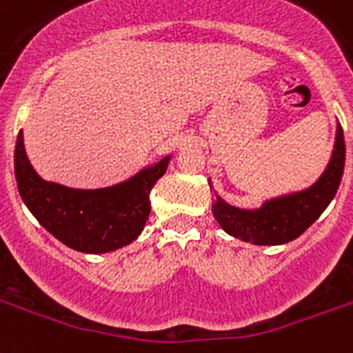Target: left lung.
Instances as JSON below:
<instances>
[{
  "label": "left lung",
  "instance_id": "left-lung-1",
  "mask_svg": "<svg viewBox=\"0 0 353 353\" xmlns=\"http://www.w3.org/2000/svg\"><path fill=\"white\" fill-rule=\"evenodd\" d=\"M344 134L336 125L335 148L327 168L309 189L273 198L258 210H239L221 196L213 198V215L221 228L241 241L254 245H283L296 239L322 215L341 185L344 172Z\"/></svg>",
  "mask_w": 353,
  "mask_h": 353
}]
</instances>
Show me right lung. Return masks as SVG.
I'll return each mask as SVG.
<instances>
[{"instance_id": "obj_1", "label": "right lung", "mask_w": 353, "mask_h": 353, "mask_svg": "<svg viewBox=\"0 0 353 353\" xmlns=\"http://www.w3.org/2000/svg\"><path fill=\"white\" fill-rule=\"evenodd\" d=\"M168 163L164 157L123 183L83 190L39 177L23 150L22 130L14 148L18 192L28 210L56 239L88 254L121 249L142 234L151 211L150 192Z\"/></svg>"}]
</instances>
